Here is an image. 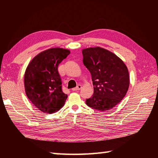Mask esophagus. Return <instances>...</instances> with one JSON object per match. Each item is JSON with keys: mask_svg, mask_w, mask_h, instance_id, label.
Here are the masks:
<instances>
[{"mask_svg": "<svg viewBox=\"0 0 158 158\" xmlns=\"http://www.w3.org/2000/svg\"><path fill=\"white\" fill-rule=\"evenodd\" d=\"M81 88H82V85H80V84H78V85H77V86H76V88H74L72 89V90H73V91H76V90H79V89H80Z\"/></svg>", "mask_w": 158, "mask_h": 158, "instance_id": "1", "label": "esophagus"}]
</instances>
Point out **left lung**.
Masks as SVG:
<instances>
[{
    "label": "left lung",
    "instance_id": "left-lung-1",
    "mask_svg": "<svg viewBox=\"0 0 158 158\" xmlns=\"http://www.w3.org/2000/svg\"><path fill=\"white\" fill-rule=\"evenodd\" d=\"M82 55L94 85V95L85 103L98 111H108L120 103L127 92L130 78L127 66L112 52L99 47L83 49Z\"/></svg>",
    "mask_w": 158,
    "mask_h": 158
}]
</instances>
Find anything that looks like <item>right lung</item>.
<instances>
[{
	"mask_svg": "<svg viewBox=\"0 0 158 158\" xmlns=\"http://www.w3.org/2000/svg\"><path fill=\"white\" fill-rule=\"evenodd\" d=\"M70 51L52 48L36 55L28 64L24 75L26 95L38 109L45 113L58 111L68 95L62 90L58 66Z\"/></svg>",
	"mask_w": 158,
	"mask_h": 158,
	"instance_id": "1",
	"label": "right lung"
}]
</instances>
